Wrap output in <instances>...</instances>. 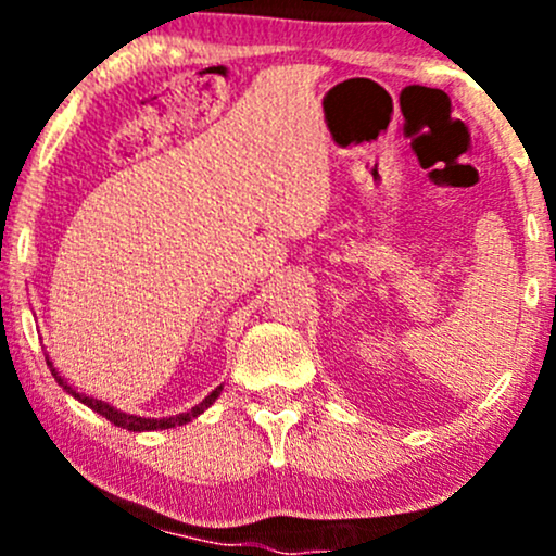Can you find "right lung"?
Instances as JSON below:
<instances>
[{"label": "right lung", "mask_w": 556, "mask_h": 556, "mask_svg": "<svg viewBox=\"0 0 556 556\" xmlns=\"http://www.w3.org/2000/svg\"><path fill=\"white\" fill-rule=\"evenodd\" d=\"M47 366L52 368V376H54V379H56V384H60L62 389H65L67 394H73L75 400H80L83 405H88V407H91V410H93V413H99L101 418H106V420H110V424L119 426V429H127V431H156V429H175V426L190 424V420L201 416V413L206 410V407H212V405H214V400L219 397V394H222V387H216L214 392L208 394L206 400H203V402H198L195 407H190L188 413H180V416H169V418H140V416H130V413H123V410H117V407H112L110 402H101V400L86 397V394H83V392H75V389L70 387L67 381L62 379L60 374H56L54 363L49 361V358H47Z\"/></svg>", "instance_id": "right-lung-1"}]
</instances>
